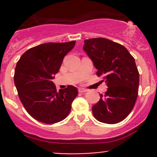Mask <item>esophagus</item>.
<instances>
[{
    "label": "esophagus",
    "instance_id": "34e87169",
    "mask_svg": "<svg viewBox=\"0 0 157 157\" xmlns=\"http://www.w3.org/2000/svg\"><path fill=\"white\" fill-rule=\"evenodd\" d=\"M78 91H79V93H85V92H87V90H86V89H84V88L80 87L78 89Z\"/></svg>",
    "mask_w": 157,
    "mask_h": 157
}]
</instances>
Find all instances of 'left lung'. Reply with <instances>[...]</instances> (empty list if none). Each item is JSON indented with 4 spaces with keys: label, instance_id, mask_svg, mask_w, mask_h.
Segmentation results:
<instances>
[{
    "label": "left lung",
    "instance_id": "left-lung-1",
    "mask_svg": "<svg viewBox=\"0 0 157 157\" xmlns=\"http://www.w3.org/2000/svg\"><path fill=\"white\" fill-rule=\"evenodd\" d=\"M83 48L108 86L92 107L93 115L100 122H120L132 111L138 95L139 72L134 58L125 47L104 38L84 40Z\"/></svg>",
    "mask_w": 157,
    "mask_h": 157
}]
</instances>
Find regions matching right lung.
<instances>
[{"label": "right lung", "mask_w": 157, "mask_h": 157, "mask_svg": "<svg viewBox=\"0 0 157 157\" xmlns=\"http://www.w3.org/2000/svg\"><path fill=\"white\" fill-rule=\"evenodd\" d=\"M74 45L75 41L41 44L26 51L17 62L14 83L19 98L28 113L37 121L54 124L70 113L78 90L68 86L57 92L52 80L64 56Z\"/></svg>", "instance_id": "obj_1"}]
</instances>
